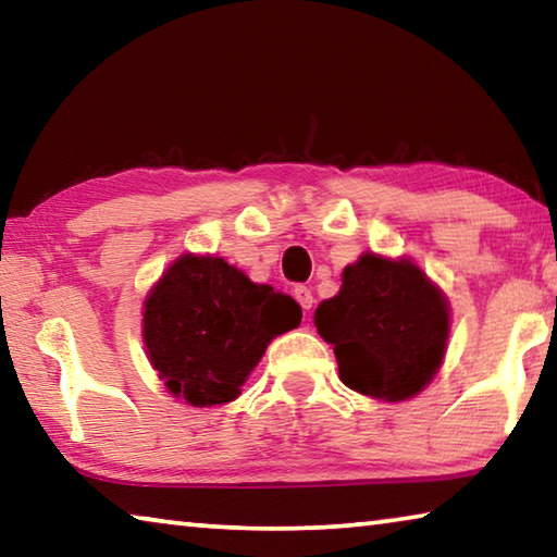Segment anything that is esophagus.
Listing matches in <instances>:
<instances>
[{
	"label": "esophagus",
	"mask_w": 557,
	"mask_h": 557,
	"mask_svg": "<svg viewBox=\"0 0 557 557\" xmlns=\"http://www.w3.org/2000/svg\"><path fill=\"white\" fill-rule=\"evenodd\" d=\"M295 299L299 301V307L305 309V312H309V309H312V305H314L312 289L305 287V285H297V287H295Z\"/></svg>",
	"instance_id": "esophagus-1"
}]
</instances>
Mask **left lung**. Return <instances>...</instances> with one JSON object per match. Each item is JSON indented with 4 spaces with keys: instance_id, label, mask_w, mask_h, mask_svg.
Here are the masks:
<instances>
[{
    "instance_id": "1",
    "label": "left lung",
    "mask_w": 557,
    "mask_h": 557,
    "mask_svg": "<svg viewBox=\"0 0 557 557\" xmlns=\"http://www.w3.org/2000/svg\"><path fill=\"white\" fill-rule=\"evenodd\" d=\"M334 346L348 388L379 400H408L435 379L449 338V305L412 260L366 252L342 275V289L314 312Z\"/></svg>"
}]
</instances>
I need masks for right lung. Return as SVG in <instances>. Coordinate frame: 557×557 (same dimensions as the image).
<instances>
[{"label": "right lung", "instance_id": "obj_1", "mask_svg": "<svg viewBox=\"0 0 557 557\" xmlns=\"http://www.w3.org/2000/svg\"><path fill=\"white\" fill-rule=\"evenodd\" d=\"M145 346L166 391L194 408L231 403L272 338L299 326L289 295L223 258L186 252L145 299Z\"/></svg>", "mask_w": 557, "mask_h": 557}]
</instances>
